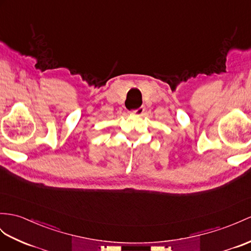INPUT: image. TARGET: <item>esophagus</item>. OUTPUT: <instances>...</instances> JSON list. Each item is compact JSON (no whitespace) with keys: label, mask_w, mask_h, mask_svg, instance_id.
<instances>
[{"label":"esophagus","mask_w":251,"mask_h":251,"mask_svg":"<svg viewBox=\"0 0 251 251\" xmlns=\"http://www.w3.org/2000/svg\"><path fill=\"white\" fill-rule=\"evenodd\" d=\"M144 111H145V107L140 106V107H138V108H136V109H133L132 113H135V114L140 115V114H143V113H144Z\"/></svg>","instance_id":"obj_1"}]
</instances>
